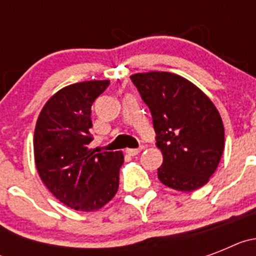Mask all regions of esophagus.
<instances>
[{
	"instance_id": "34e87169",
	"label": "esophagus",
	"mask_w": 256,
	"mask_h": 256,
	"mask_svg": "<svg viewBox=\"0 0 256 256\" xmlns=\"http://www.w3.org/2000/svg\"><path fill=\"white\" fill-rule=\"evenodd\" d=\"M141 151H142V148H126V152L128 154V155H130V156H136V155H138Z\"/></svg>"
}]
</instances>
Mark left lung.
Wrapping results in <instances>:
<instances>
[{
	"label": "left lung",
	"instance_id": "obj_1",
	"mask_svg": "<svg viewBox=\"0 0 256 256\" xmlns=\"http://www.w3.org/2000/svg\"><path fill=\"white\" fill-rule=\"evenodd\" d=\"M130 79L152 115L156 146L162 154L160 182L184 192L206 184L224 148V126L214 104L177 74L148 72Z\"/></svg>",
	"mask_w": 256,
	"mask_h": 256
}]
</instances>
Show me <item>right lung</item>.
Instances as JSON below:
<instances>
[{"label":"right lung","mask_w":256,"mask_h":256,"mask_svg":"<svg viewBox=\"0 0 256 256\" xmlns=\"http://www.w3.org/2000/svg\"><path fill=\"white\" fill-rule=\"evenodd\" d=\"M110 80L66 86L44 106L34 130V160L44 186L72 209L94 212L119 188L122 151L91 148V108Z\"/></svg>","instance_id":"add662e5"}]
</instances>
